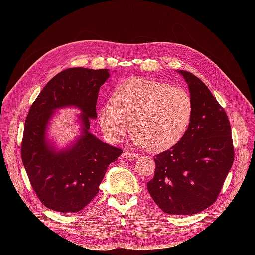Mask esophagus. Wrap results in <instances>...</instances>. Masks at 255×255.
I'll use <instances>...</instances> for the list:
<instances>
[{
    "mask_svg": "<svg viewBox=\"0 0 255 255\" xmlns=\"http://www.w3.org/2000/svg\"><path fill=\"white\" fill-rule=\"evenodd\" d=\"M122 157L126 158V159H136L138 158V154L133 153L132 151H123L122 153Z\"/></svg>",
    "mask_w": 255,
    "mask_h": 255,
    "instance_id": "obj_1",
    "label": "esophagus"
}]
</instances>
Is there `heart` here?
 Here are the masks:
<instances>
[{"label":"heart","instance_id":"obj_1","mask_svg":"<svg viewBox=\"0 0 255 255\" xmlns=\"http://www.w3.org/2000/svg\"><path fill=\"white\" fill-rule=\"evenodd\" d=\"M194 113L187 90L152 79L132 78L115 89L99 111L105 135L118 141L132 128L133 142L152 152L171 148L186 133Z\"/></svg>","mask_w":255,"mask_h":255}]
</instances>
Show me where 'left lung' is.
<instances>
[{
    "instance_id": "8db88e82",
    "label": "left lung",
    "mask_w": 255,
    "mask_h": 255,
    "mask_svg": "<svg viewBox=\"0 0 255 255\" xmlns=\"http://www.w3.org/2000/svg\"><path fill=\"white\" fill-rule=\"evenodd\" d=\"M188 84L194 113L186 133L169 150L155 155V173L146 186L167 214L192 215L217 200L234 161L227 113L206 85L177 70Z\"/></svg>"
}]
</instances>
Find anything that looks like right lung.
<instances>
[{"label": "right lung", "mask_w": 255, "mask_h": 255, "mask_svg": "<svg viewBox=\"0 0 255 255\" xmlns=\"http://www.w3.org/2000/svg\"><path fill=\"white\" fill-rule=\"evenodd\" d=\"M109 69L69 68L45 85L27 114L21 143L22 163L41 203L59 213L80 212L99 192L111 163L122 150L104 143L89 132L97 118L100 87ZM76 106L82 111V135L68 149L57 151L46 139V128L55 109Z\"/></svg>", "instance_id": "1"}]
</instances>
